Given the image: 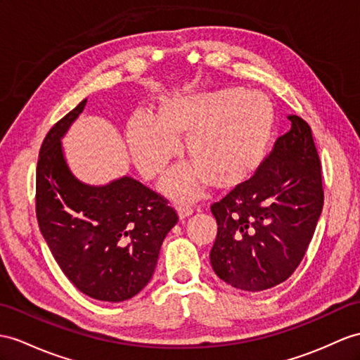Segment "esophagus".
Returning a JSON list of instances; mask_svg holds the SVG:
<instances>
[{"label": "esophagus", "instance_id": "34e87169", "mask_svg": "<svg viewBox=\"0 0 360 360\" xmlns=\"http://www.w3.org/2000/svg\"><path fill=\"white\" fill-rule=\"evenodd\" d=\"M177 214H179L180 221H183V220H185V218H188V217H191L192 214H194V210H192L188 206H179L177 207Z\"/></svg>", "mask_w": 360, "mask_h": 360}]
</instances>
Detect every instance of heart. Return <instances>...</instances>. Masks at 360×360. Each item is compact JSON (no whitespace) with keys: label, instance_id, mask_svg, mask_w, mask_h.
I'll list each match as a JSON object with an SVG mask.
<instances>
[{"label":"heart","instance_id":"b5f03b06","mask_svg":"<svg viewBox=\"0 0 360 360\" xmlns=\"http://www.w3.org/2000/svg\"><path fill=\"white\" fill-rule=\"evenodd\" d=\"M276 131V110L258 90H203L165 96L154 116L136 112L125 127L128 150L145 179H155L180 153L191 163L162 183L165 194L189 201L207 185L233 191L262 168Z\"/></svg>","mask_w":360,"mask_h":360}]
</instances>
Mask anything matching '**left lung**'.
I'll use <instances>...</instances> for the list:
<instances>
[{
  "label": "left lung",
  "mask_w": 360,
  "mask_h": 360,
  "mask_svg": "<svg viewBox=\"0 0 360 360\" xmlns=\"http://www.w3.org/2000/svg\"><path fill=\"white\" fill-rule=\"evenodd\" d=\"M290 129L246 185L210 210L218 231L210 250L217 276L246 292L281 284L302 261L323 206L321 162L305 120Z\"/></svg>",
  "instance_id": "left-lung-1"
}]
</instances>
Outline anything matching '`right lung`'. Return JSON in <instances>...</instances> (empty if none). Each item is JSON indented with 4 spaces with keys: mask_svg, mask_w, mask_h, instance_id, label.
Segmentation results:
<instances>
[{
    "mask_svg": "<svg viewBox=\"0 0 360 360\" xmlns=\"http://www.w3.org/2000/svg\"><path fill=\"white\" fill-rule=\"evenodd\" d=\"M86 105L49 131L37 168V217L65 276L84 295L122 302L150 283L165 236L177 223L168 201L133 177L94 186L79 180L63 137Z\"/></svg>",
    "mask_w": 360,
    "mask_h": 360,
    "instance_id": "right-lung-1",
    "label": "right lung"
}]
</instances>
